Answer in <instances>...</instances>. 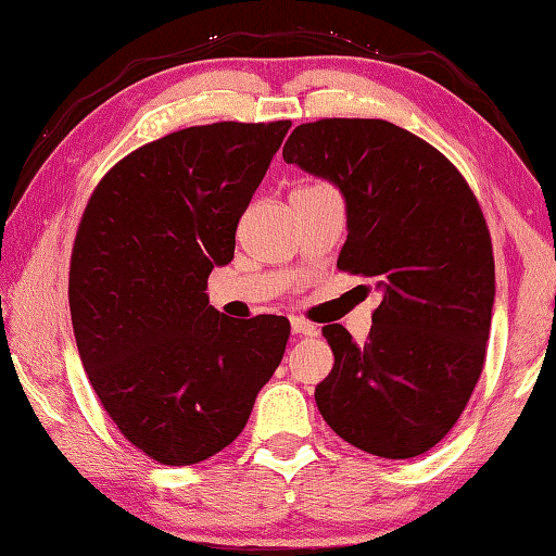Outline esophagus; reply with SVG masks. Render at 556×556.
<instances>
[{"instance_id":"obj_1","label":"esophagus","mask_w":556,"mask_h":556,"mask_svg":"<svg viewBox=\"0 0 556 556\" xmlns=\"http://www.w3.org/2000/svg\"><path fill=\"white\" fill-rule=\"evenodd\" d=\"M292 331L299 333V337H314L316 333V326L304 321V319H292Z\"/></svg>"}]
</instances>
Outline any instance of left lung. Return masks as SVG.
<instances>
[{"label": "left lung", "mask_w": 556, "mask_h": 556, "mask_svg": "<svg viewBox=\"0 0 556 556\" xmlns=\"http://www.w3.org/2000/svg\"><path fill=\"white\" fill-rule=\"evenodd\" d=\"M287 163L337 185L346 202L339 269L374 277L381 304L366 343L321 333L333 368L314 399L331 430L391 460L447 435L484 364L495 260L482 210L457 167L381 118L302 123Z\"/></svg>", "instance_id": "1"}]
</instances>
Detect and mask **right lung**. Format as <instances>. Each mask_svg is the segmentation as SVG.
Returning a JSON list of instances; mask_svg holds the SVG:
<instances>
[{
  "mask_svg": "<svg viewBox=\"0 0 556 556\" xmlns=\"http://www.w3.org/2000/svg\"><path fill=\"white\" fill-rule=\"evenodd\" d=\"M289 126L225 121L153 140L105 173L78 225V356L121 433L163 465L230 445L285 356V316L227 319L205 289Z\"/></svg>",
  "mask_w": 556,
  "mask_h": 556,
  "instance_id": "right-lung-1",
  "label": "right lung"
}]
</instances>
